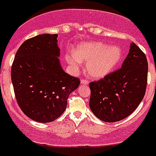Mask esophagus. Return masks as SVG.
Segmentation results:
<instances>
[{"mask_svg": "<svg viewBox=\"0 0 156 156\" xmlns=\"http://www.w3.org/2000/svg\"><path fill=\"white\" fill-rule=\"evenodd\" d=\"M81 83L82 84V85H88V83H89V81H88L87 79H84V78H82V79H81Z\"/></svg>", "mask_w": 156, "mask_h": 156, "instance_id": "1", "label": "esophagus"}]
</instances>
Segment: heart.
Returning a JSON list of instances; mask_svg holds the SVG:
<instances>
[{
	"label": "heart",
	"mask_w": 156,
	"mask_h": 156,
	"mask_svg": "<svg viewBox=\"0 0 156 156\" xmlns=\"http://www.w3.org/2000/svg\"><path fill=\"white\" fill-rule=\"evenodd\" d=\"M122 57L120 48L115 45L101 42H86L77 48L76 51L65 55V60L74 71L79 70L81 62H86L88 75L99 79L111 73Z\"/></svg>",
	"instance_id": "b5f03b06"
}]
</instances>
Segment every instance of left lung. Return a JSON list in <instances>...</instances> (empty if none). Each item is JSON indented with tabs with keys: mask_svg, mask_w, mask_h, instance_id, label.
Returning <instances> with one entry per match:
<instances>
[{
	"mask_svg": "<svg viewBox=\"0 0 156 156\" xmlns=\"http://www.w3.org/2000/svg\"><path fill=\"white\" fill-rule=\"evenodd\" d=\"M147 78L146 56L132 43L122 68L90 82L89 106L93 114L105 122H119L130 115L143 99Z\"/></svg>",
	"mask_w": 156,
	"mask_h": 156,
	"instance_id": "obj_1",
	"label": "left lung"
}]
</instances>
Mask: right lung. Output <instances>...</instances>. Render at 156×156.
Returning <instances> with one entry per match:
<instances>
[{"label":"right lung","instance_id":"add662e5","mask_svg":"<svg viewBox=\"0 0 156 156\" xmlns=\"http://www.w3.org/2000/svg\"><path fill=\"white\" fill-rule=\"evenodd\" d=\"M58 34H39L20 46L11 67L17 102L32 120L55 121L65 111L69 94L79 78L64 71L58 57Z\"/></svg>","mask_w":156,"mask_h":156}]
</instances>
